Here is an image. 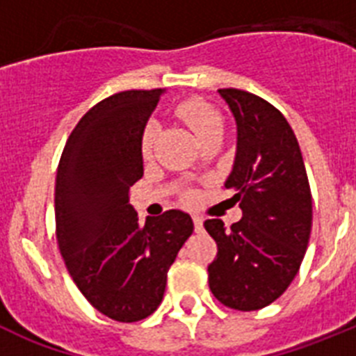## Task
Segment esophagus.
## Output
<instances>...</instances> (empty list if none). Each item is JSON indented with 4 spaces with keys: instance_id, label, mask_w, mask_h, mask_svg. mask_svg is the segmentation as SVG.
Segmentation results:
<instances>
[{
    "instance_id": "34e87169",
    "label": "esophagus",
    "mask_w": 356,
    "mask_h": 356,
    "mask_svg": "<svg viewBox=\"0 0 356 356\" xmlns=\"http://www.w3.org/2000/svg\"><path fill=\"white\" fill-rule=\"evenodd\" d=\"M193 221H194V228H196V232H203V217L193 216Z\"/></svg>"
}]
</instances>
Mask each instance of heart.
<instances>
[{"label":"heart","mask_w":356,"mask_h":356,"mask_svg":"<svg viewBox=\"0 0 356 356\" xmlns=\"http://www.w3.org/2000/svg\"><path fill=\"white\" fill-rule=\"evenodd\" d=\"M176 114L181 121L187 124L191 130L194 131L197 139H203L209 134L216 130H221L222 128V119L221 114L213 108L212 105H209L207 102L200 99V97H191V99H185L180 105L176 106ZM156 135V127L155 122H149L143 131V139H140V151L143 155L149 156L151 149H153V143H155Z\"/></svg>","instance_id":"b5f03b06"}]
</instances>
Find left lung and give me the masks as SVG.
Returning a JSON list of instances; mask_svg holds the SVG:
<instances>
[{
	"label": "left lung",
	"instance_id": "8db88e82",
	"mask_svg": "<svg viewBox=\"0 0 356 356\" xmlns=\"http://www.w3.org/2000/svg\"><path fill=\"white\" fill-rule=\"evenodd\" d=\"M237 124V149L225 187L235 191L241 221L209 219L217 242L209 266L212 294L250 312L271 305L300 271L312 229V196L300 144L287 119L262 97L219 89Z\"/></svg>",
	"mask_w": 356,
	"mask_h": 356
}]
</instances>
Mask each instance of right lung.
I'll list each match as a JSON object with an SVG mask.
<instances>
[{"instance_id":"1","label":"right lung","mask_w":356,"mask_h":356,"mask_svg":"<svg viewBox=\"0 0 356 356\" xmlns=\"http://www.w3.org/2000/svg\"><path fill=\"white\" fill-rule=\"evenodd\" d=\"M162 89L124 90L87 112L69 135L55 185L56 241L90 305L135 323L162 303L168 271L194 225L181 210L140 225L130 187L144 175L140 139Z\"/></svg>"}]
</instances>
